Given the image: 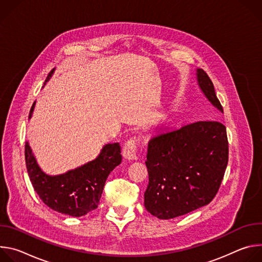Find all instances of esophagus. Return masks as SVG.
I'll return each mask as SVG.
<instances>
[{
  "mask_svg": "<svg viewBox=\"0 0 262 262\" xmlns=\"http://www.w3.org/2000/svg\"><path fill=\"white\" fill-rule=\"evenodd\" d=\"M137 143H138V139L137 138H132L129 139L124 147H123V157L126 160H137Z\"/></svg>",
  "mask_w": 262,
  "mask_h": 262,
  "instance_id": "34e87169",
  "label": "esophagus"
}]
</instances>
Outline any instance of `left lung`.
<instances>
[{
    "label": "left lung",
    "instance_id": "1",
    "mask_svg": "<svg viewBox=\"0 0 262 262\" xmlns=\"http://www.w3.org/2000/svg\"><path fill=\"white\" fill-rule=\"evenodd\" d=\"M198 86L223 113L206 72L197 69ZM149 182L144 205L152 215L169 220L207 205L219 191L228 164L226 127L197 121L160 130L148 143L145 162Z\"/></svg>",
    "mask_w": 262,
    "mask_h": 262
}]
</instances>
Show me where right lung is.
I'll return each mask as SVG.
<instances>
[{"label":"right lung","mask_w":262,"mask_h":262,"mask_svg":"<svg viewBox=\"0 0 262 262\" xmlns=\"http://www.w3.org/2000/svg\"><path fill=\"white\" fill-rule=\"evenodd\" d=\"M54 71L55 68L49 73L46 83ZM35 103L30 110L29 119ZM120 154L119 143H108L95 160L63 174L49 175L37 163L28 141L25 145L27 170L35 192L50 208L70 216L85 215L97 207L108 174L121 164Z\"/></svg>","instance_id":"right-lung-1"}]
</instances>
